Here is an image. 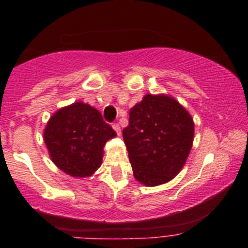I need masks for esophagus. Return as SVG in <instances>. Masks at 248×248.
Segmentation results:
<instances>
[{
	"label": "esophagus",
	"instance_id": "1",
	"mask_svg": "<svg viewBox=\"0 0 248 248\" xmlns=\"http://www.w3.org/2000/svg\"><path fill=\"white\" fill-rule=\"evenodd\" d=\"M112 128L115 129V132L117 133V136H121V128H120V124H112Z\"/></svg>",
	"mask_w": 248,
	"mask_h": 248
}]
</instances>
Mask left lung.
I'll list each match as a JSON object with an SVG mask.
<instances>
[{"mask_svg": "<svg viewBox=\"0 0 248 248\" xmlns=\"http://www.w3.org/2000/svg\"><path fill=\"white\" fill-rule=\"evenodd\" d=\"M122 136L136 180L155 187L184 168L193 145L194 122L174 97L147 93L129 110Z\"/></svg>", "mask_w": 248, "mask_h": 248, "instance_id": "8db88e82", "label": "left lung"}]
</instances>
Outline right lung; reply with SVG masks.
<instances>
[{"mask_svg":"<svg viewBox=\"0 0 248 248\" xmlns=\"http://www.w3.org/2000/svg\"><path fill=\"white\" fill-rule=\"evenodd\" d=\"M116 132L96 108L74 102L51 115L44 142L55 166L73 177H89L101 167L107 141Z\"/></svg>","mask_w":248,"mask_h":248,"instance_id":"1","label":"right lung"}]
</instances>
